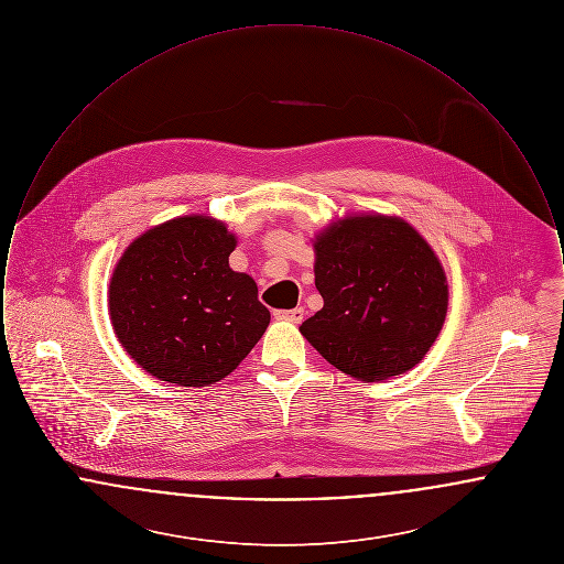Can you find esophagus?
<instances>
[{
	"label": "esophagus",
	"instance_id": "34e87169",
	"mask_svg": "<svg viewBox=\"0 0 564 564\" xmlns=\"http://www.w3.org/2000/svg\"><path fill=\"white\" fill-rule=\"evenodd\" d=\"M274 319H279V322L302 323V319H304V308L274 311Z\"/></svg>",
	"mask_w": 564,
	"mask_h": 564
}]
</instances>
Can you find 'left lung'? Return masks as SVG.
<instances>
[{
	"instance_id": "left-lung-1",
	"label": "left lung",
	"mask_w": 564,
	"mask_h": 564,
	"mask_svg": "<svg viewBox=\"0 0 564 564\" xmlns=\"http://www.w3.org/2000/svg\"><path fill=\"white\" fill-rule=\"evenodd\" d=\"M323 308L300 334L340 372L382 382L430 352L448 313L446 272L398 215H345L313 239Z\"/></svg>"
}]
</instances>
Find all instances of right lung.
Here are the masks:
<instances>
[{
    "instance_id": "right-lung-1",
    "label": "right lung",
    "mask_w": 564,
    "mask_h": 564,
    "mask_svg": "<svg viewBox=\"0 0 564 564\" xmlns=\"http://www.w3.org/2000/svg\"><path fill=\"white\" fill-rule=\"evenodd\" d=\"M237 237L212 215H182L139 235L108 290L109 319L139 368L177 387L224 380L270 323L256 281L230 269Z\"/></svg>"
}]
</instances>
